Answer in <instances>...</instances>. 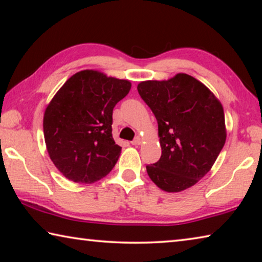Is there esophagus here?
I'll use <instances>...</instances> for the list:
<instances>
[{"label":"esophagus","instance_id":"esophagus-1","mask_svg":"<svg viewBox=\"0 0 262 262\" xmlns=\"http://www.w3.org/2000/svg\"><path fill=\"white\" fill-rule=\"evenodd\" d=\"M141 142H142L141 137L137 136L134 141H132V144H133V145H139V144H141Z\"/></svg>","mask_w":262,"mask_h":262}]
</instances>
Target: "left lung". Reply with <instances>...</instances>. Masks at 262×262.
Listing matches in <instances>:
<instances>
[{"mask_svg":"<svg viewBox=\"0 0 262 262\" xmlns=\"http://www.w3.org/2000/svg\"><path fill=\"white\" fill-rule=\"evenodd\" d=\"M157 119L162 156L147 165L157 187L178 193L192 187L214 165L227 140L224 111L205 84L179 73L137 85Z\"/></svg>","mask_w":262,"mask_h":262,"instance_id":"left-lung-1","label":"left lung"}]
</instances>
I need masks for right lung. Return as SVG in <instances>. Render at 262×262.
Instances as JSON below:
<instances>
[{
	"mask_svg": "<svg viewBox=\"0 0 262 262\" xmlns=\"http://www.w3.org/2000/svg\"><path fill=\"white\" fill-rule=\"evenodd\" d=\"M132 83L95 69L74 74L43 113V137L51 161L66 178L92 184L117 164L121 147L112 136V114Z\"/></svg>",
	"mask_w": 262,
	"mask_h": 262,
	"instance_id": "right-lung-1",
	"label": "right lung"
}]
</instances>
